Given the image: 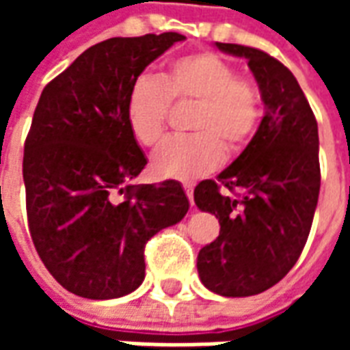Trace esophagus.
Returning <instances> with one entry per match:
<instances>
[{"label": "esophagus", "instance_id": "1", "mask_svg": "<svg viewBox=\"0 0 350 350\" xmlns=\"http://www.w3.org/2000/svg\"><path fill=\"white\" fill-rule=\"evenodd\" d=\"M183 189H185V195H187V198H189L191 204H195V200H193V185L185 183V185H183Z\"/></svg>", "mask_w": 350, "mask_h": 350}]
</instances>
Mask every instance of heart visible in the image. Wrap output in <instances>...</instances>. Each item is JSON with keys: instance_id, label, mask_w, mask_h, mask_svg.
Returning <instances> with one entry per match:
<instances>
[{"instance_id": "obj_1", "label": "heart", "mask_w": 350, "mask_h": 350, "mask_svg": "<svg viewBox=\"0 0 350 350\" xmlns=\"http://www.w3.org/2000/svg\"><path fill=\"white\" fill-rule=\"evenodd\" d=\"M170 100L195 105L189 138H170L155 152V174L193 182L219 167L223 152L238 155L245 150L260 122V92L236 77L225 59L198 52L174 59L159 79L138 77L127 95L125 120L131 135L146 148L157 146L167 131Z\"/></svg>"}]
</instances>
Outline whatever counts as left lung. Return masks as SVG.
<instances>
[{
    "label": "left lung",
    "mask_w": 350,
    "mask_h": 350,
    "mask_svg": "<svg viewBox=\"0 0 350 350\" xmlns=\"http://www.w3.org/2000/svg\"><path fill=\"white\" fill-rule=\"evenodd\" d=\"M215 46L247 59L266 108L232 165L195 187L198 210L221 225L219 236L198 253L200 281L212 293L240 298L281 281L308 242L321 189L319 129L298 80L281 62L242 44ZM221 187L239 193L228 198Z\"/></svg>",
    "instance_id": "8db88e82"
}]
</instances>
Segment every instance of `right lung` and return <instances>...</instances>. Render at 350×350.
Instances as JSON below:
<instances>
[{
	"mask_svg": "<svg viewBox=\"0 0 350 350\" xmlns=\"http://www.w3.org/2000/svg\"><path fill=\"white\" fill-rule=\"evenodd\" d=\"M183 39L167 31L93 44L37 103L22 163L27 223L46 270L77 296L110 300L138 288L146 242L189 210L176 180L131 185L148 159L125 120L133 82Z\"/></svg>",
	"mask_w": 350,
	"mask_h": 350,
	"instance_id": "1",
	"label": "right lung"
}]
</instances>
